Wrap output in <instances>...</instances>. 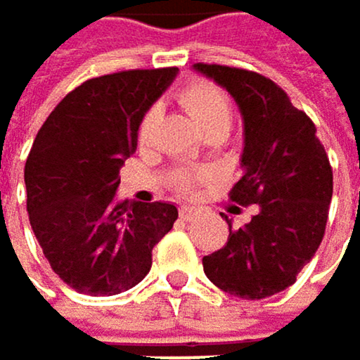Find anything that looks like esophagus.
I'll return each mask as SVG.
<instances>
[{"instance_id":"obj_1","label":"esophagus","mask_w":360,"mask_h":360,"mask_svg":"<svg viewBox=\"0 0 360 360\" xmlns=\"http://www.w3.org/2000/svg\"><path fill=\"white\" fill-rule=\"evenodd\" d=\"M198 215V211L194 209V207H181L179 209V217H181L184 221H190V219H194Z\"/></svg>"}]
</instances>
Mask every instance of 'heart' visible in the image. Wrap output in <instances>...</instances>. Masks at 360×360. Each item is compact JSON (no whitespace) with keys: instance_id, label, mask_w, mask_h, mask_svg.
<instances>
[{"instance_id":"heart-1","label":"heart","mask_w":360,"mask_h":360,"mask_svg":"<svg viewBox=\"0 0 360 360\" xmlns=\"http://www.w3.org/2000/svg\"><path fill=\"white\" fill-rule=\"evenodd\" d=\"M179 101H181V105L188 109V113L192 115V120L205 134H209V132L226 134L230 130L232 103H230L228 94L221 88H217L215 84L194 82L179 92ZM155 117H158V109L151 107L141 122V139H147V134L151 132V126L155 124ZM190 184H192V179L188 174H179L174 179L176 190H188Z\"/></svg>"}]
</instances>
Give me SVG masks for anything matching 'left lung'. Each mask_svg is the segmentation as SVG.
Returning <instances> with one entry per match:
<instances>
[{
    "mask_svg": "<svg viewBox=\"0 0 360 360\" xmlns=\"http://www.w3.org/2000/svg\"><path fill=\"white\" fill-rule=\"evenodd\" d=\"M194 71L226 88L240 109L243 176L230 200L257 205V215L238 230L226 217L228 243L202 257L205 274L230 295L264 300L297 281L325 236L331 164L312 120L272 79L226 65L196 63Z\"/></svg>",
    "mask_w": 360,
    "mask_h": 360,
    "instance_id": "1",
    "label": "left lung"
}]
</instances>
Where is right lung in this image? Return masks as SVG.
Listing matches in <instances>:
<instances>
[{
  "instance_id": "add662e5",
  "label": "right lung",
  "mask_w": 360,
  "mask_h": 360,
  "mask_svg": "<svg viewBox=\"0 0 360 360\" xmlns=\"http://www.w3.org/2000/svg\"><path fill=\"white\" fill-rule=\"evenodd\" d=\"M176 67L101 75L71 90L39 128L25 164L27 213L50 268L71 289L103 297L139 285L176 207L115 200L147 109Z\"/></svg>"
}]
</instances>
